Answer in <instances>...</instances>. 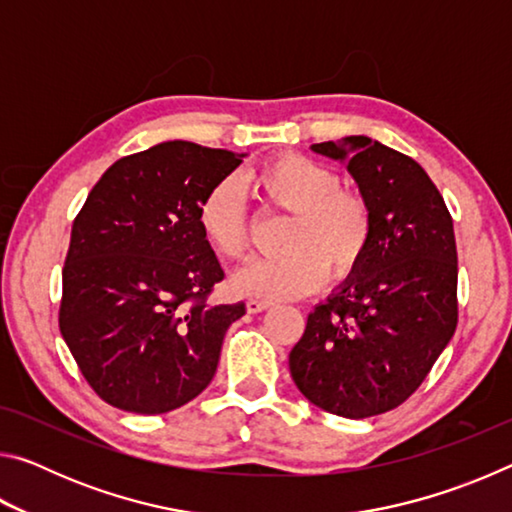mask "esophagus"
I'll return each instance as SVG.
<instances>
[{"mask_svg": "<svg viewBox=\"0 0 512 512\" xmlns=\"http://www.w3.org/2000/svg\"><path fill=\"white\" fill-rule=\"evenodd\" d=\"M246 309L250 311V314H259V311H266V309H271V302L250 298V300L246 302Z\"/></svg>", "mask_w": 512, "mask_h": 512, "instance_id": "1", "label": "esophagus"}]
</instances>
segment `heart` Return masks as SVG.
Listing matches in <instances>:
<instances>
[{"label": "heart", "instance_id": "obj_1", "mask_svg": "<svg viewBox=\"0 0 512 512\" xmlns=\"http://www.w3.org/2000/svg\"><path fill=\"white\" fill-rule=\"evenodd\" d=\"M250 185L266 207L291 212L284 225L287 253L262 257L232 275V289L257 300H296L318 291L327 273L345 277L372 241V207L325 164L287 153L250 171ZM198 230L216 255L241 259L250 246V214L235 178L207 189L196 210Z\"/></svg>", "mask_w": 512, "mask_h": 512}]
</instances>
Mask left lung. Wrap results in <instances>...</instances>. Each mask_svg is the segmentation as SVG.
Segmentation results:
<instances>
[{
	"instance_id": "1",
	"label": "left lung",
	"mask_w": 512,
	"mask_h": 512,
	"mask_svg": "<svg viewBox=\"0 0 512 512\" xmlns=\"http://www.w3.org/2000/svg\"><path fill=\"white\" fill-rule=\"evenodd\" d=\"M311 151L348 164L372 207V241L348 280L309 314L289 368L311 404L361 420L409 400L454 336V223L409 155L363 135Z\"/></svg>"
}]
</instances>
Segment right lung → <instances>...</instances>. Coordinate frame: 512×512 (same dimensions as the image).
I'll return each instance as SVG.
<instances>
[{
    "label": "right lung",
    "instance_id": "obj_1",
    "mask_svg": "<svg viewBox=\"0 0 512 512\" xmlns=\"http://www.w3.org/2000/svg\"><path fill=\"white\" fill-rule=\"evenodd\" d=\"M241 158L162 142L117 160L92 187L72 225L58 325L103 402L158 415L212 381L246 305H207L223 268L196 210Z\"/></svg>",
    "mask_w": 512,
    "mask_h": 512
}]
</instances>
